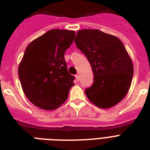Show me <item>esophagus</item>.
<instances>
[{
  "mask_svg": "<svg viewBox=\"0 0 150 150\" xmlns=\"http://www.w3.org/2000/svg\"><path fill=\"white\" fill-rule=\"evenodd\" d=\"M76 80H77V81H79V80H80V76H79V74H76Z\"/></svg>",
  "mask_w": 150,
  "mask_h": 150,
  "instance_id": "34e87169",
  "label": "esophagus"
}]
</instances>
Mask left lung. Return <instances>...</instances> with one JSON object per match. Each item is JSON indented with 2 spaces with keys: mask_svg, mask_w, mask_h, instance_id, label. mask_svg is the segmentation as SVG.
<instances>
[{
  "mask_svg": "<svg viewBox=\"0 0 150 150\" xmlns=\"http://www.w3.org/2000/svg\"><path fill=\"white\" fill-rule=\"evenodd\" d=\"M75 43L92 67L94 83L85 91L88 100L103 109L116 105L128 93L134 74L122 42L101 30L83 29L76 33Z\"/></svg>",
  "mask_w": 150,
  "mask_h": 150,
  "instance_id": "left-lung-1",
  "label": "left lung"
}]
</instances>
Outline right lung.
<instances>
[{
	"mask_svg": "<svg viewBox=\"0 0 150 150\" xmlns=\"http://www.w3.org/2000/svg\"><path fill=\"white\" fill-rule=\"evenodd\" d=\"M74 37V30L52 29L30 42L25 51L18 77L28 99L41 109L60 107L74 85L64 60Z\"/></svg>",
	"mask_w": 150,
	"mask_h": 150,
	"instance_id": "obj_1",
	"label": "right lung"
}]
</instances>
